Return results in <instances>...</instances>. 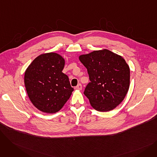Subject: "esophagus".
Here are the masks:
<instances>
[{
	"mask_svg": "<svg viewBox=\"0 0 157 157\" xmlns=\"http://www.w3.org/2000/svg\"><path fill=\"white\" fill-rule=\"evenodd\" d=\"M76 89H77L78 90H82V85L81 84L78 85V86L76 87Z\"/></svg>",
	"mask_w": 157,
	"mask_h": 157,
	"instance_id": "1",
	"label": "esophagus"
}]
</instances>
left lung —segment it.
Returning <instances> with one entry per match:
<instances>
[{
    "mask_svg": "<svg viewBox=\"0 0 157 157\" xmlns=\"http://www.w3.org/2000/svg\"><path fill=\"white\" fill-rule=\"evenodd\" d=\"M90 80L84 94L92 108L109 111L125 97L130 86V68L122 56L108 49L94 51L79 56Z\"/></svg>",
    "mask_w": 157,
    "mask_h": 157,
    "instance_id": "left-lung-1",
    "label": "left lung"
}]
</instances>
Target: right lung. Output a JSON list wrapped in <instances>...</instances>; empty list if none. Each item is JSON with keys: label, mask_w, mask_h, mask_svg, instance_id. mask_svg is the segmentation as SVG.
Masks as SVG:
<instances>
[{"label": "right lung", "mask_w": 157, "mask_h": 157, "mask_svg": "<svg viewBox=\"0 0 157 157\" xmlns=\"http://www.w3.org/2000/svg\"><path fill=\"white\" fill-rule=\"evenodd\" d=\"M65 60L59 54L40 55L25 72L24 83L31 102L39 111L55 113L70 98L74 88L62 72Z\"/></svg>", "instance_id": "right-lung-1"}]
</instances>
